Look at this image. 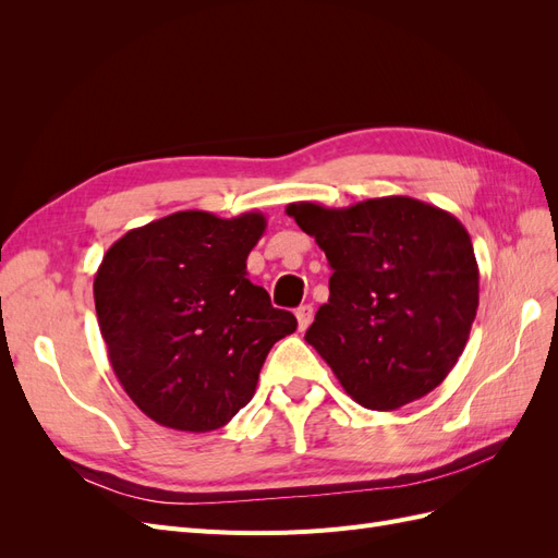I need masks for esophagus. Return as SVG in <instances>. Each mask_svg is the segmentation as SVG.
I'll return each instance as SVG.
<instances>
[{
    "label": "esophagus",
    "mask_w": 558,
    "mask_h": 558,
    "mask_svg": "<svg viewBox=\"0 0 558 558\" xmlns=\"http://www.w3.org/2000/svg\"><path fill=\"white\" fill-rule=\"evenodd\" d=\"M295 316H298V328L300 330H307L310 324H312V318H314V307L312 305H302V307H298Z\"/></svg>",
    "instance_id": "obj_1"
}]
</instances>
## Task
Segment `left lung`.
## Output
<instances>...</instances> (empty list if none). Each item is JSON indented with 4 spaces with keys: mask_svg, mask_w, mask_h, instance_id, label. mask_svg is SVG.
<instances>
[{
    "mask_svg": "<svg viewBox=\"0 0 558 558\" xmlns=\"http://www.w3.org/2000/svg\"><path fill=\"white\" fill-rule=\"evenodd\" d=\"M286 214L332 267L330 298L305 340L344 391L391 412L440 386L480 305L475 251L459 218L404 195L344 209L293 202Z\"/></svg>",
    "mask_w": 558,
    "mask_h": 558,
    "instance_id": "left-lung-1",
    "label": "left lung"
}]
</instances>
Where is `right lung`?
<instances>
[{
    "label": "right lung",
    "instance_id": "add662e5",
    "mask_svg": "<svg viewBox=\"0 0 558 558\" xmlns=\"http://www.w3.org/2000/svg\"><path fill=\"white\" fill-rule=\"evenodd\" d=\"M265 216L177 211L125 232L95 275L97 324L132 402L156 424L209 433L256 393L269 349L298 328L246 279Z\"/></svg>",
    "mask_w": 558,
    "mask_h": 558
}]
</instances>
